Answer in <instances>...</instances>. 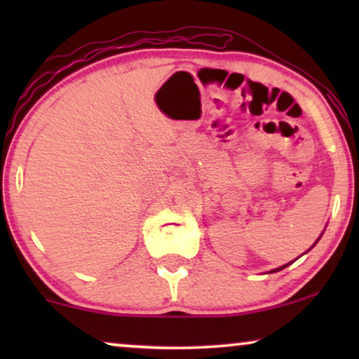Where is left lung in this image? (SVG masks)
<instances>
[{"label": "left lung", "mask_w": 359, "mask_h": 359, "mask_svg": "<svg viewBox=\"0 0 359 359\" xmlns=\"http://www.w3.org/2000/svg\"><path fill=\"white\" fill-rule=\"evenodd\" d=\"M322 235H323V232L320 233V237H318V238L316 240V243H313V245H312V247L307 250V252H311V250H312L313 247H316V245L318 243V240H320V238H322ZM307 252H306V253H307ZM296 259H297V258H296ZM291 263H292V262H291ZM291 263H287V264H283V266H279V268H274V269H271V271H268V273H276V271H281V269H284V268H286V266H289V264H291Z\"/></svg>", "instance_id": "left-lung-1"}]
</instances>
